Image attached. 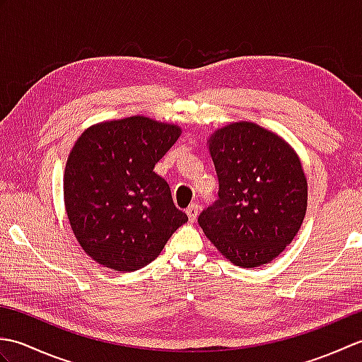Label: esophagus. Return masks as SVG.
Listing matches in <instances>:
<instances>
[{"mask_svg": "<svg viewBox=\"0 0 362 362\" xmlns=\"http://www.w3.org/2000/svg\"><path fill=\"white\" fill-rule=\"evenodd\" d=\"M187 214H188V219L189 222H194L197 219V214H199V206L197 204H191L188 209H187Z\"/></svg>", "mask_w": 362, "mask_h": 362, "instance_id": "1", "label": "esophagus"}]
</instances>
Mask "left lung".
Returning a JSON list of instances; mask_svg holds the SVG:
<instances>
[{"mask_svg":"<svg viewBox=\"0 0 362 362\" xmlns=\"http://www.w3.org/2000/svg\"><path fill=\"white\" fill-rule=\"evenodd\" d=\"M206 144L219 199L201 213L199 226L235 266L271 263L294 240L308 205L297 152L280 135L249 121L214 130Z\"/></svg>","mask_w":362,"mask_h":362,"instance_id":"1","label":"left lung"}]
</instances>
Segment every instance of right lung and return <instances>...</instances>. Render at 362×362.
Wrapping results in <instances>:
<instances>
[{"mask_svg": "<svg viewBox=\"0 0 362 362\" xmlns=\"http://www.w3.org/2000/svg\"><path fill=\"white\" fill-rule=\"evenodd\" d=\"M182 129L141 115L83 130L68 156L64 201L83 252L98 264L134 272L149 264L188 216L153 166Z\"/></svg>", "mask_w": 362, "mask_h": 362, "instance_id": "obj_1", "label": "right lung"}]
</instances>
